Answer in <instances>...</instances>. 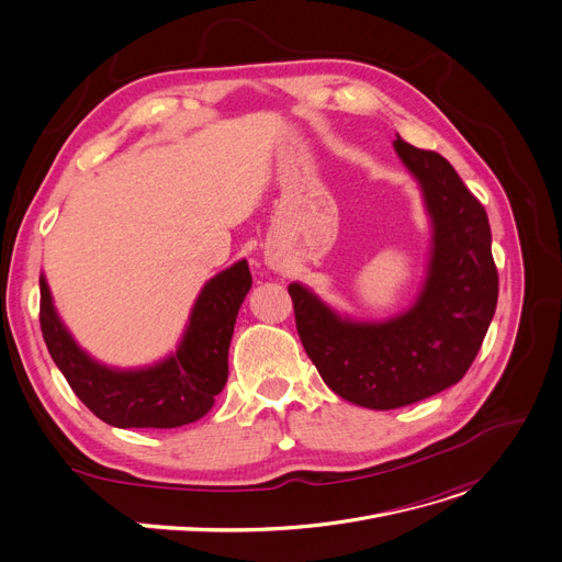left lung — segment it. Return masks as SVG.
Returning <instances> with one entry per match:
<instances>
[{
  "label": "left lung",
  "instance_id": "8db88e82",
  "mask_svg": "<svg viewBox=\"0 0 562 562\" xmlns=\"http://www.w3.org/2000/svg\"><path fill=\"white\" fill-rule=\"evenodd\" d=\"M394 147L422 183L435 226L430 273L413 310L387 323H349L304 286H289L297 336L323 381L370 411H394L462 381L497 304L480 199L437 151L401 138Z\"/></svg>",
  "mask_w": 562,
  "mask_h": 562
}]
</instances>
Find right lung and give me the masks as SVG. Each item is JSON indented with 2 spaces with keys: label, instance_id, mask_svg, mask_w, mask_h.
<instances>
[{
  "label": "right lung",
  "instance_id": "add662e5",
  "mask_svg": "<svg viewBox=\"0 0 562 562\" xmlns=\"http://www.w3.org/2000/svg\"><path fill=\"white\" fill-rule=\"evenodd\" d=\"M250 282L244 260L215 276L196 297L177 353L138 372L93 363L63 327L44 278L40 327L50 359L100 422L116 428H179L206 415L226 385L233 327Z\"/></svg>",
  "mask_w": 562,
  "mask_h": 562
}]
</instances>
